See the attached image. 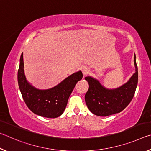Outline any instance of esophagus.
I'll return each instance as SVG.
<instances>
[{
	"label": "esophagus",
	"instance_id": "34e87169",
	"mask_svg": "<svg viewBox=\"0 0 151 151\" xmlns=\"http://www.w3.org/2000/svg\"><path fill=\"white\" fill-rule=\"evenodd\" d=\"M88 71H89V68L88 66H83V67L82 68V72H83L84 76L86 75V74L88 73Z\"/></svg>",
	"mask_w": 151,
	"mask_h": 151
}]
</instances>
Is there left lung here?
<instances>
[{
    "instance_id": "1",
    "label": "left lung",
    "mask_w": 151,
    "mask_h": 151,
    "mask_svg": "<svg viewBox=\"0 0 151 151\" xmlns=\"http://www.w3.org/2000/svg\"><path fill=\"white\" fill-rule=\"evenodd\" d=\"M135 73L127 83L114 89L106 88L98 80L86 76L88 90L85 94V102L94 114L106 116L121 112L131 103L134 95L138 83V68L136 56L134 55Z\"/></svg>"
}]
</instances>
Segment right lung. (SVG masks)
<instances>
[{
	"label": "right lung",
	"mask_w": 151,
	"mask_h": 151,
	"mask_svg": "<svg viewBox=\"0 0 151 151\" xmlns=\"http://www.w3.org/2000/svg\"><path fill=\"white\" fill-rule=\"evenodd\" d=\"M83 78L81 71L72 74L54 87L40 90L27 81L24 72L23 54L20 58L18 83L23 100L30 111L47 118H57L63 113L76 83Z\"/></svg>",
	"instance_id": "add662e5"
}]
</instances>
